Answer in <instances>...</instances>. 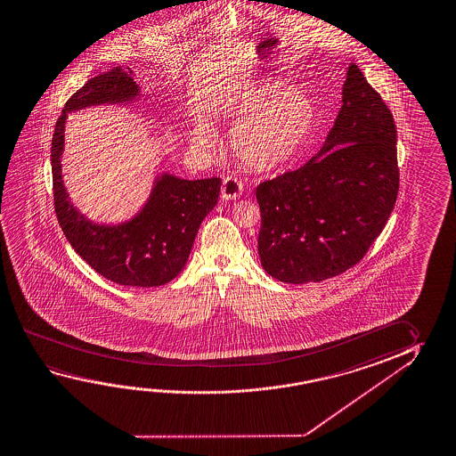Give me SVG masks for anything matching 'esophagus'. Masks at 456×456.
<instances>
[{"label":"esophagus","instance_id":"obj_1","mask_svg":"<svg viewBox=\"0 0 456 456\" xmlns=\"http://www.w3.org/2000/svg\"><path fill=\"white\" fill-rule=\"evenodd\" d=\"M241 192H243V184L237 178H233V176L224 178V183L221 187L223 200H235V199H239Z\"/></svg>","mask_w":456,"mask_h":456}]
</instances>
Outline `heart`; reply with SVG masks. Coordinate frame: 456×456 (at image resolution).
I'll use <instances>...</instances> for the list:
<instances>
[{
	"mask_svg": "<svg viewBox=\"0 0 456 456\" xmlns=\"http://www.w3.org/2000/svg\"><path fill=\"white\" fill-rule=\"evenodd\" d=\"M318 111L314 100L291 84L267 79L253 86L233 106L232 152L256 172H273L289 164L314 134ZM197 138L213 142L215 132L203 124Z\"/></svg>",
	"mask_w": 456,
	"mask_h": 456,
	"instance_id": "heart-1",
	"label": "heart"
}]
</instances>
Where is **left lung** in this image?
<instances>
[{"label": "left lung", "mask_w": 456, "mask_h": 456, "mask_svg": "<svg viewBox=\"0 0 456 456\" xmlns=\"http://www.w3.org/2000/svg\"><path fill=\"white\" fill-rule=\"evenodd\" d=\"M342 95L318 156L256 187L262 267L284 283H320L356 265L395 208L393 114L354 63Z\"/></svg>", "instance_id": "obj_1"}]
</instances>
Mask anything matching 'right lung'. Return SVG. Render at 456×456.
<instances>
[{
    "instance_id": "obj_1",
    "label": "right lung",
    "mask_w": 456,
    "mask_h": 456,
    "mask_svg": "<svg viewBox=\"0 0 456 456\" xmlns=\"http://www.w3.org/2000/svg\"><path fill=\"white\" fill-rule=\"evenodd\" d=\"M140 94L130 68L116 67L84 84L65 103L51 148L53 208L76 253L106 280L124 286H162L180 275L203 219L217 203L221 178L157 176L150 200L124 224H94L68 199L61 157L67 112L103 103H126Z\"/></svg>"
}]
</instances>
